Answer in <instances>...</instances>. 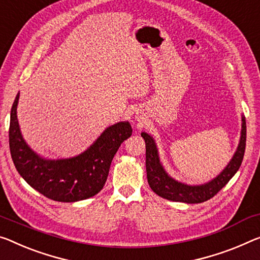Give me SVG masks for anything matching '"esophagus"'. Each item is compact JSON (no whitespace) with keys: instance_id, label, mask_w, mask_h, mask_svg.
Returning a JSON list of instances; mask_svg holds the SVG:
<instances>
[{"instance_id":"esophagus-1","label":"esophagus","mask_w":260,"mask_h":260,"mask_svg":"<svg viewBox=\"0 0 260 260\" xmlns=\"http://www.w3.org/2000/svg\"><path fill=\"white\" fill-rule=\"evenodd\" d=\"M143 116H144V114L141 113V111H137V113H136V118H137L138 121H141V119H143Z\"/></svg>"}]
</instances>
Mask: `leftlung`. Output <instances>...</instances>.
Listing matches in <instances>:
<instances>
[{"label":"left lung","mask_w":260,"mask_h":260,"mask_svg":"<svg viewBox=\"0 0 260 260\" xmlns=\"http://www.w3.org/2000/svg\"><path fill=\"white\" fill-rule=\"evenodd\" d=\"M141 135L145 141L146 177L151 189L159 197L170 200V201L201 203L216 195L241 167L245 152L246 123L244 115H242V130L238 146L224 170L216 175L213 180L201 183V185H188V183L178 181L172 178L164 169L154 138L147 133H142Z\"/></svg>","instance_id":"8db88e82"}]
</instances>
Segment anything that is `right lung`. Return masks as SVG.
I'll list each match as a JSON object with an SVG mask.
<instances>
[{
	"mask_svg": "<svg viewBox=\"0 0 260 260\" xmlns=\"http://www.w3.org/2000/svg\"><path fill=\"white\" fill-rule=\"evenodd\" d=\"M19 93L10 113L9 146L16 170L44 197L59 202H77L103 188L121 144L133 134L127 121L108 126L88 149L71 158L46 159L27 145L17 119Z\"/></svg>",
	"mask_w": 260,
	"mask_h": 260,
	"instance_id": "add662e5",
	"label": "right lung"
}]
</instances>
